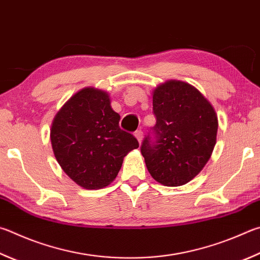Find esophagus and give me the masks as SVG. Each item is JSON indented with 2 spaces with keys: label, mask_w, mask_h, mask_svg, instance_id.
I'll use <instances>...</instances> for the list:
<instances>
[{
  "label": "esophagus",
  "mask_w": 260,
  "mask_h": 260,
  "mask_svg": "<svg viewBox=\"0 0 260 260\" xmlns=\"http://www.w3.org/2000/svg\"><path fill=\"white\" fill-rule=\"evenodd\" d=\"M134 135H135V138L138 139V141H139V143H141L142 142V139H143V132L141 131V129H139V131H136V132H134Z\"/></svg>",
  "instance_id": "34e87169"
}]
</instances>
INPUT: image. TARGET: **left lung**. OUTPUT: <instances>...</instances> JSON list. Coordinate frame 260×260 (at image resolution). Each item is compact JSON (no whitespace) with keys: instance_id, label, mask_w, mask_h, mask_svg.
Listing matches in <instances>:
<instances>
[{"instance_id":"left-lung-1","label":"left lung","mask_w":260,"mask_h":260,"mask_svg":"<svg viewBox=\"0 0 260 260\" xmlns=\"http://www.w3.org/2000/svg\"><path fill=\"white\" fill-rule=\"evenodd\" d=\"M152 105L153 138L149 134L141 145L146 168L162 185H184L202 171L215 148L216 111L194 86L175 79L154 89Z\"/></svg>"}]
</instances>
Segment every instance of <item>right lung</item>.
<instances>
[{"instance_id": "right-lung-1", "label": "right lung", "mask_w": 260, "mask_h": 260, "mask_svg": "<svg viewBox=\"0 0 260 260\" xmlns=\"http://www.w3.org/2000/svg\"><path fill=\"white\" fill-rule=\"evenodd\" d=\"M119 120L109 94L94 87L81 89L55 115L50 132L54 157L79 186L96 190L109 185L125 155L139 148Z\"/></svg>"}]
</instances>
